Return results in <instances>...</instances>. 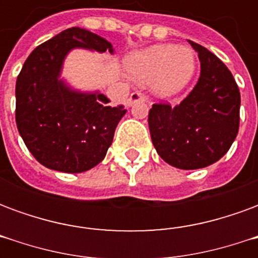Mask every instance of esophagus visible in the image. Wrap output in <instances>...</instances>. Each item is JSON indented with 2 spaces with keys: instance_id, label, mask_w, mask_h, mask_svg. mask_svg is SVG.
Returning a JSON list of instances; mask_svg holds the SVG:
<instances>
[{
  "instance_id": "1",
  "label": "esophagus",
  "mask_w": 258,
  "mask_h": 258,
  "mask_svg": "<svg viewBox=\"0 0 258 258\" xmlns=\"http://www.w3.org/2000/svg\"><path fill=\"white\" fill-rule=\"evenodd\" d=\"M145 101H146V96L144 95V94L138 92V91L133 92L131 96H130V102H131V103H135V102H145Z\"/></svg>"
}]
</instances>
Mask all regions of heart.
I'll list each match as a JSON object with an SVG mask.
<instances>
[{
  "label": "heart",
  "mask_w": 258,
  "mask_h": 258,
  "mask_svg": "<svg viewBox=\"0 0 258 258\" xmlns=\"http://www.w3.org/2000/svg\"><path fill=\"white\" fill-rule=\"evenodd\" d=\"M195 55L189 48L153 45L135 53L130 70L137 81L149 84L157 95L171 96L189 84L195 73Z\"/></svg>",
  "instance_id": "1"
}]
</instances>
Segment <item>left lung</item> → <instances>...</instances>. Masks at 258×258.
<instances>
[{"label":"left lung","instance_id":"8db88e82","mask_svg":"<svg viewBox=\"0 0 258 258\" xmlns=\"http://www.w3.org/2000/svg\"><path fill=\"white\" fill-rule=\"evenodd\" d=\"M200 60L198 84L179 105L155 103L149 131L159 156L182 170L218 162L239 130L240 92L229 69L207 48L189 41Z\"/></svg>","mask_w":258,"mask_h":258}]
</instances>
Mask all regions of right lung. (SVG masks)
Instances as JSON below:
<instances>
[{
	"label": "right lung",
	"instance_id": "1",
	"mask_svg": "<svg viewBox=\"0 0 258 258\" xmlns=\"http://www.w3.org/2000/svg\"><path fill=\"white\" fill-rule=\"evenodd\" d=\"M74 48L113 53L110 42L80 27L63 30L33 51L16 80V125L37 162L83 173L105 159L124 106H107L101 92L72 90L60 72Z\"/></svg>",
	"mask_w": 258,
	"mask_h": 258
}]
</instances>
